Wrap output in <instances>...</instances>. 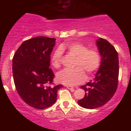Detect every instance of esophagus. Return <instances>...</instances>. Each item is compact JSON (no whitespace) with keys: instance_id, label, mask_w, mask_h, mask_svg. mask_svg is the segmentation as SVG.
Segmentation results:
<instances>
[{"instance_id":"1","label":"esophagus","mask_w":131,"mask_h":131,"mask_svg":"<svg viewBox=\"0 0 131 131\" xmlns=\"http://www.w3.org/2000/svg\"><path fill=\"white\" fill-rule=\"evenodd\" d=\"M67 88H68V89H70V90H72V91H73V87L71 86V85H67Z\"/></svg>"}]
</instances>
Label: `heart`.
<instances>
[{
	"label": "heart",
	"instance_id": "heart-1",
	"mask_svg": "<svg viewBox=\"0 0 131 131\" xmlns=\"http://www.w3.org/2000/svg\"><path fill=\"white\" fill-rule=\"evenodd\" d=\"M67 51L75 57L73 70H64L56 76L58 82L65 85H75L82 83L86 78L85 73L91 76L98 69L101 63L99 51L95 48H88L84 43L73 42L63 43L54 52L51 64L55 68H59L62 63V52Z\"/></svg>",
	"mask_w": 131,
	"mask_h": 131
}]
</instances>
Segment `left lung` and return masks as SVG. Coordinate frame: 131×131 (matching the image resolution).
Segmentation results:
<instances>
[{
  "label": "left lung",
  "instance_id": "1",
  "mask_svg": "<svg viewBox=\"0 0 131 131\" xmlns=\"http://www.w3.org/2000/svg\"><path fill=\"white\" fill-rule=\"evenodd\" d=\"M96 43L101 56L100 68L95 79L81 87L85 94L78 101L80 106L88 109H95L105 105L113 97L118 87V53L113 46L103 38H100Z\"/></svg>",
  "mask_w": 131,
  "mask_h": 131
}]
</instances>
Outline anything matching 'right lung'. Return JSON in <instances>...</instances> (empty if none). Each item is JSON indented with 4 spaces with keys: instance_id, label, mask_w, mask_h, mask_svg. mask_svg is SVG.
<instances>
[{
    "instance_id": "right-lung-1",
    "label": "right lung",
    "mask_w": 131,
    "mask_h": 131,
    "mask_svg": "<svg viewBox=\"0 0 131 131\" xmlns=\"http://www.w3.org/2000/svg\"><path fill=\"white\" fill-rule=\"evenodd\" d=\"M56 39L37 37L24 41L13 58L16 89L27 105L39 110L52 106L63 85L53 84V72L49 68L50 55Z\"/></svg>"
}]
</instances>
